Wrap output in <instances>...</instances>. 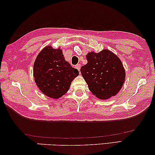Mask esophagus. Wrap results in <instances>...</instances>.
<instances>
[{
	"label": "esophagus",
	"instance_id": "obj_1",
	"mask_svg": "<svg viewBox=\"0 0 155 155\" xmlns=\"http://www.w3.org/2000/svg\"><path fill=\"white\" fill-rule=\"evenodd\" d=\"M75 68H77V69L80 72V68H81V64H78L77 65L75 66Z\"/></svg>",
	"mask_w": 155,
	"mask_h": 155
}]
</instances>
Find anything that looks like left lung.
<instances>
[{"label":"left lung","mask_w":155,"mask_h":155,"mask_svg":"<svg viewBox=\"0 0 155 155\" xmlns=\"http://www.w3.org/2000/svg\"><path fill=\"white\" fill-rule=\"evenodd\" d=\"M87 64L81 67L82 77L96 97L107 100L117 93L125 80V70L117 56L109 50L91 52Z\"/></svg>","instance_id":"1"}]
</instances>
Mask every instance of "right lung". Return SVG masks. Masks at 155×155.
<instances>
[{"label":"right lung","mask_w":155,"mask_h":155,"mask_svg":"<svg viewBox=\"0 0 155 155\" xmlns=\"http://www.w3.org/2000/svg\"><path fill=\"white\" fill-rule=\"evenodd\" d=\"M78 75V70L66 62L60 49L47 46L40 51L35 60V82L39 89L48 97L54 99L62 97Z\"/></svg>","instance_id":"1"}]
</instances>
